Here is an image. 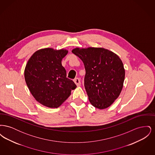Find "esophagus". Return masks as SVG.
Here are the masks:
<instances>
[{"label": "esophagus", "instance_id": "34e87169", "mask_svg": "<svg viewBox=\"0 0 155 155\" xmlns=\"http://www.w3.org/2000/svg\"><path fill=\"white\" fill-rule=\"evenodd\" d=\"M74 82H75V84L77 85V86H80L81 85V81L78 78H76L74 80Z\"/></svg>", "mask_w": 155, "mask_h": 155}]
</instances>
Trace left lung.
I'll use <instances>...</instances> for the list:
<instances>
[{"label": "left lung", "mask_w": 155, "mask_h": 155, "mask_svg": "<svg viewBox=\"0 0 155 155\" xmlns=\"http://www.w3.org/2000/svg\"><path fill=\"white\" fill-rule=\"evenodd\" d=\"M72 52L84 63V87L91 103L96 108L109 107L120 95L125 70L118 56L101 48L74 49Z\"/></svg>", "instance_id": "8db88e82"}]
</instances>
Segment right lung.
Here are the masks:
<instances>
[{
	"label": "right lung",
	"instance_id": "add662e5",
	"mask_svg": "<svg viewBox=\"0 0 155 155\" xmlns=\"http://www.w3.org/2000/svg\"><path fill=\"white\" fill-rule=\"evenodd\" d=\"M68 51L45 48L35 52L28 61L24 71L26 84L39 103L51 108L58 107L77 87L67 78L61 60Z\"/></svg>",
	"mask_w": 155,
	"mask_h": 155
}]
</instances>
